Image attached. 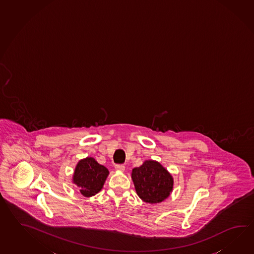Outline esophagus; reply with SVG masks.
Segmentation results:
<instances>
[{
  "label": "esophagus",
  "mask_w": 254,
  "mask_h": 254,
  "mask_svg": "<svg viewBox=\"0 0 254 254\" xmlns=\"http://www.w3.org/2000/svg\"><path fill=\"white\" fill-rule=\"evenodd\" d=\"M115 169H116L117 171L124 172L125 166H123V165H116V166H115Z\"/></svg>",
  "instance_id": "esophagus-1"
}]
</instances>
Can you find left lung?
<instances>
[{
	"label": "left lung",
	"instance_id": "obj_1",
	"mask_svg": "<svg viewBox=\"0 0 254 254\" xmlns=\"http://www.w3.org/2000/svg\"><path fill=\"white\" fill-rule=\"evenodd\" d=\"M131 177L137 195L147 203L163 202L173 191L174 178L157 161L145 160L132 170Z\"/></svg>",
	"mask_w": 254,
	"mask_h": 254
}]
</instances>
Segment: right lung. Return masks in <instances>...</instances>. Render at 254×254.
<instances>
[{"instance_id":"obj_1","label":"right lung","mask_w":254,"mask_h":254,"mask_svg":"<svg viewBox=\"0 0 254 254\" xmlns=\"http://www.w3.org/2000/svg\"><path fill=\"white\" fill-rule=\"evenodd\" d=\"M109 175L107 167L93 157H86L78 161L75 167L72 184L78 187L83 196L91 197L101 191Z\"/></svg>"}]
</instances>
